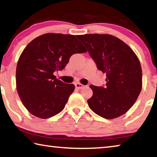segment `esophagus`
<instances>
[{"label":"esophagus","mask_w":157,"mask_h":157,"mask_svg":"<svg viewBox=\"0 0 157 157\" xmlns=\"http://www.w3.org/2000/svg\"><path fill=\"white\" fill-rule=\"evenodd\" d=\"M75 88H78V89H81V88L84 87V85L80 84V83H76L75 84Z\"/></svg>","instance_id":"34e87169"}]
</instances>
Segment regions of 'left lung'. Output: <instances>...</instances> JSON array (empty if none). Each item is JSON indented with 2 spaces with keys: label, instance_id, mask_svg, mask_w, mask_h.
Masks as SVG:
<instances>
[{
  "label": "left lung",
  "instance_id": "left-lung-1",
  "mask_svg": "<svg viewBox=\"0 0 157 157\" xmlns=\"http://www.w3.org/2000/svg\"><path fill=\"white\" fill-rule=\"evenodd\" d=\"M99 71L106 74L105 87L90 85L88 106L97 115L115 119L128 112L142 89L140 62L132 49L110 34L78 35Z\"/></svg>",
  "mask_w": 157,
  "mask_h": 157
}]
</instances>
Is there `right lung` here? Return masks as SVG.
I'll return each instance as SVG.
<instances>
[{
    "instance_id": "obj_1",
    "label": "right lung",
    "mask_w": 157,
    "mask_h": 157,
    "mask_svg": "<svg viewBox=\"0 0 157 157\" xmlns=\"http://www.w3.org/2000/svg\"><path fill=\"white\" fill-rule=\"evenodd\" d=\"M71 34L49 33L37 37L25 48L16 67V89L22 104L33 115L48 119L64 109L75 90L53 73L64 69L74 53L86 52Z\"/></svg>"
}]
</instances>
